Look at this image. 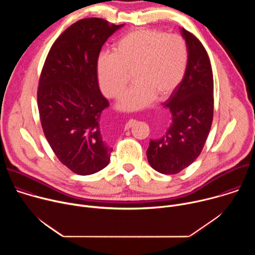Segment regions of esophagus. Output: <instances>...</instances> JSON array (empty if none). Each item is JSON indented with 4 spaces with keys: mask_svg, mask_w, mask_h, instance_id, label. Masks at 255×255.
I'll use <instances>...</instances> for the list:
<instances>
[{
    "mask_svg": "<svg viewBox=\"0 0 255 255\" xmlns=\"http://www.w3.org/2000/svg\"><path fill=\"white\" fill-rule=\"evenodd\" d=\"M133 122H134V120H133V119H132V120H129V121L126 123V125H125V128H126V129H129V128L132 126Z\"/></svg>",
    "mask_w": 255,
    "mask_h": 255,
    "instance_id": "34e87169",
    "label": "esophagus"
}]
</instances>
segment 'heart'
Here are the masks:
<instances>
[{"label":"heart","mask_w":255,"mask_h":255,"mask_svg":"<svg viewBox=\"0 0 255 255\" xmlns=\"http://www.w3.org/2000/svg\"><path fill=\"white\" fill-rule=\"evenodd\" d=\"M188 63V48L178 35L155 29L127 33L113 47V53L99 56L97 74L102 92L119 99L132 76L134 86L118 104L122 111H136L154 98L167 97L183 79Z\"/></svg>","instance_id":"b5f03b06"}]
</instances>
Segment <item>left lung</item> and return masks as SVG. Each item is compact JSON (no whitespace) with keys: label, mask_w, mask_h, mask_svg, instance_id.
Instances as JSON below:
<instances>
[{"label":"left lung","mask_w":255,"mask_h":255,"mask_svg":"<svg viewBox=\"0 0 255 255\" xmlns=\"http://www.w3.org/2000/svg\"><path fill=\"white\" fill-rule=\"evenodd\" d=\"M188 63L181 82L162 104L171 114L165 134L150 140L146 151L150 166L164 174H174L200 155L209 135L214 113V81L211 62L200 40L184 28Z\"/></svg>","instance_id":"obj_1"}]
</instances>
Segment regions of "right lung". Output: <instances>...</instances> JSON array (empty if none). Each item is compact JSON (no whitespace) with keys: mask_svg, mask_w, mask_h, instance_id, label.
Masks as SVG:
<instances>
[{"mask_svg":"<svg viewBox=\"0 0 255 255\" xmlns=\"http://www.w3.org/2000/svg\"><path fill=\"white\" fill-rule=\"evenodd\" d=\"M123 26L102 18L76 22L55 40L42 68L37 103L44 135L59 161L80 175L110 161L113 148L100 129L109 102L99 88L97 63L104 43Z\"/></svg>","mask_w":255,"mask_h":255,"instance_id":"right-lung-1","label":"right lung"}]
</instances>
